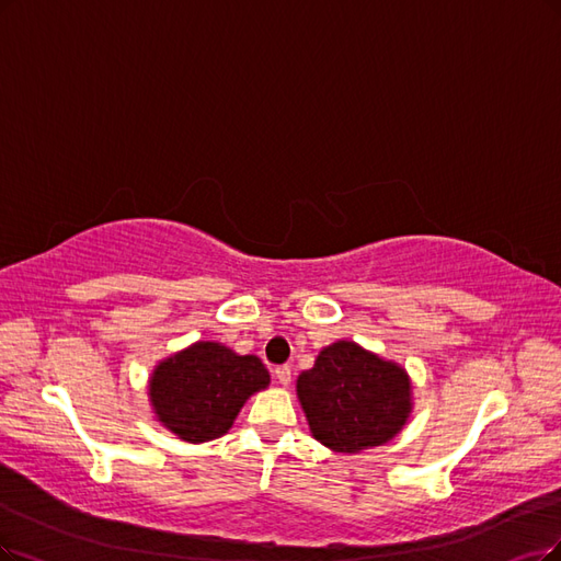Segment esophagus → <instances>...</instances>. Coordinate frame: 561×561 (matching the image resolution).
<instances>
[{"label":"esophagus","mask_w":561,"mask_h":561,"mask_svg":"<svg viewBox=\"0 0 561 561\" xmlns=\"http://www.w3.org/2000/svg\"><path fill=\"white\" fill-rule=\"evenodd\" d=\"M275 379H277L282 386H288V383H291V367H288V365H279V367H275Z\"/></svg>","instance_id":"1"}]
</instances>
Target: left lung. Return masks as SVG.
<instances>
[{"label": "left lung", "instance_id": "obj_1", "mask_svg": "<svg viewBox=\"0 0 561 561\" xmlns=\"http://www.w3.org/2000/svg\"><path fill=\"white\" fill-rule=\"evenodd\" d=\"M296 390L312 437L335 453L388 444L413 407L404 367L348 340L325 346Z\"/></svg>", "mask_w": 561, "mask_h": 561}]
</instances>
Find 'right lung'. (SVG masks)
Returning a JSON list of instances; mask_svg holds the SVG:
<instances>
[{"label": "right lung", "mask_w": 561, "mask_h": 561, "mask_svg": "<svg viewBox=\"0 0 561 561\" xmlns=\"http://www.w3.org/2000/svg\"><path fill=\"white\" fill-rule=\"evenodd\" d=\"M256 356H238L219 342H196L161 360L150 377L157 421L182 442H213L231 430L244 402L267 388Z\"/></svg>", "instance_id": "obj_1"}]
</instances>
